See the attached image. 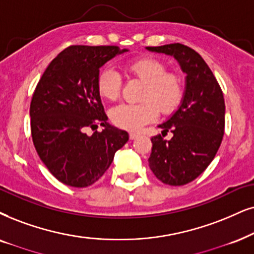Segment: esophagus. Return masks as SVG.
<instances>
[{"instance_id": "34e87169", "label": "esophagus", "mask_w": 254, "mask_h": 254, "mask_svg": "<svg viewBox=\"0 0 254 254\" xmlns=\"http://www.w3.org/2000/svg\"><path fill=\"white\" fill-rule=\"evenodd\" d=\"M129 137H130L131 140H133V139H136V138L138 137V133H136V132H130Z\"/></svg>"}]
</instances>
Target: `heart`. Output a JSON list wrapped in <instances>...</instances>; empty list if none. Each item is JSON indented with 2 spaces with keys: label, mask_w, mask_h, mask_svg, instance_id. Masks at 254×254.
<instances>
[{
  "label": "heart",
  "mask_w": 254,
  "mask_h": 254,
  "mask_svg": "<svg viewBox=\"0 0 254 254\" xmlns=\"http://www.w3.org/2000/svg\"><path fill=\"white\" fill-rule=\"evenodd\" d=\"M129 75L144 83L140 104H120L110 111L111 122L122 129L136 131L160 114L170 115L179 107L184 97V81L178 73L166 72L168 68L159 60L140 57L125 65ZM98 95L115 101L121 94L122 78L116 70L105 68L97 77Z\"/></svg>",
  "instance_id": "b5f03b06"
}]
</instances>
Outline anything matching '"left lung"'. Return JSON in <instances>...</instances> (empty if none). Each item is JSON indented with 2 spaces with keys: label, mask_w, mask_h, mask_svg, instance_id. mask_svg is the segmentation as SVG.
I'll return each instance as SVG.
<instances>
[{
  "label": "left lung",
  "mask_w": 254,
  "mask_h": 254,
  "mask_svg": "<svg viewBox=\"0 0 254 254\" xmlns=\"http://www.w3.org/2000/svg\"><path fill=\"white\" fill-rule=\"evenodd\" d=\"M177 61L185 73V91L177 110L159 124L162 134L151 138V171L164 184L179 186L194 181L212 162L225 127V102L216 77L203 57L181 43L146 47Z\"/></svg>",
  "instance_id": "1"
}]
</instances>
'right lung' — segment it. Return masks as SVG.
I'll list each match as a JSON object with an SVG mask.
<instances>
[{
    "mask_svg": "<svg viewBox=\"0 0 254 254\" xmlns=\"http://www.w3.org/2000/svg\"><path fill=\"white\" fill-rule=\"evenodd\" d=\"M129 51L116 46H71L51 61L30 104L31 136L38 156L56 179L86 188L111 165L129 133L108 123L97 77L99 69ZM102 125L91 136L85 133Z\"/></svg>",
    "mask_w": 254,
    "mask_h": 254,
    "instance_id": "1",
    "label": "right lung"
}]
</instances>
